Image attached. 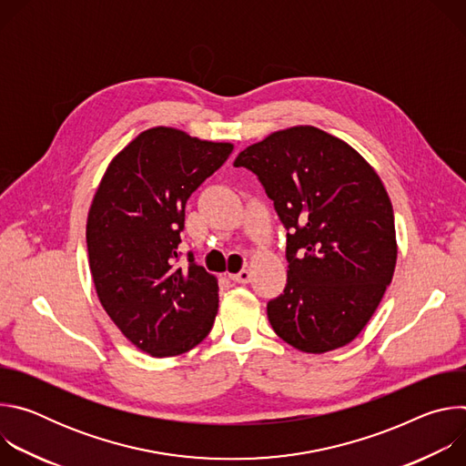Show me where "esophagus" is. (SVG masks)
Wrapping results in <instances>:
<instances>
[{"instance_id":"obj_1","label":"esophagus","mask_w":466,"mask_h":466,"mask_svg":"<svg viewBox=\"0 0 466 466\" xmlns=\"http://www.w3.org/2000/svg\"><path fill=\"white\" fill-rule=\"evenodd\" d=\"M228 279L232 282H238V284H247L250 280V273L247 269H241L239 273H234V275H228Z\"/></svg>"}]
</instances>
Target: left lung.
Instances as JSON below:
<instances>
[{
	"instance_id": "obj_1",
	"label": "left lung",
	"mask_w": 466,
	"mask_h": 466,
	"mask_svg": "<svg viewBox=\"0 0 466 466\" xmlns=\"http://www.w3.org/2000/svg\"><path fill=\"white\" fill-rule=\"evenodd\" d=\"M252 171L288 230V284L268 317L291 347L349 345L376 311L396 265L394 216L376 171L343 140L300 125L234 160Z\"/></svg>"
}]
</instances>
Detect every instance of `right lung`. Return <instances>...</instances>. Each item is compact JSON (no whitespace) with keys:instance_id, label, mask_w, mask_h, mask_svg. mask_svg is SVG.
Returning a JSON list of instances; mask_svg holds the SVG:
<instances>
[{"instance_id":"right-lung-1","label":"right lung","mask_w":466,"mask_h":466,"mask_svg":"<svg viewBox=\"0 0 466 466\" xmlns=\"http://www.w3.org/2000/svg\"><path fill=\"white\" fill-rule=\"evenodd\" d=\"M232 149L155 127L110 162L96 191L86 245L97 297L121 334L155 358L187 352L214 326L218 280L193 252L178 265L177 248L189 195Z\"/></svg>"}]
</instances>
